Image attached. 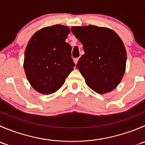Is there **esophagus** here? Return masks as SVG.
<instances>
[{
  "label": "esophagus",
  "instance_id": "1",
  "mask_svg": "<svg viewBox=\"0 0 145 145\" xmlns=\"http://www.w3.org/2000/svg\"><path fill=\"white\" fill-rule=\"evenodd\" d=\"M78 61V58H74V63H75V64H77Z\"/></svg>",
  "mask_w": 145,
  "mask_h": 145
}]
</instances>
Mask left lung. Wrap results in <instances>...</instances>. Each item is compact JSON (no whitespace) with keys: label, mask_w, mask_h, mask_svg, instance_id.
Segmentation results:
<instances>
[{"label":"left lung","mask_w":145,"mask_h":145,"mask_svg":"<svg viewBox=\"0 0 145 145\" xmlns=\"http://www.w3.org/2000/svg\"><path fill=\"white\" fill-rule=\"evenodd\" d=\"M71 32L83 45L85 54L76 64L90 88L105 94L116 88L123 77L126 50L121 38L106 27H72Z\"/></svg>","instance_id":"obj_1"}]
</instances>
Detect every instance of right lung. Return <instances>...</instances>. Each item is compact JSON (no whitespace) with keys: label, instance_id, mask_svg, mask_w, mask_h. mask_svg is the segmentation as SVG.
Wrapping results in <instances>:
<instances>
[{"label":"right lung","instance_id":"add662e5","mask_svg":"<svg viewBox=\"0 0 145 145\" xmlns=\"http://www.w3.org/2000/svg\"><path fill=\"white\" fill-rule=\"evenodd\" d=\"M68 27L56 24L42 28L33 35L24 53L26 76L34 90L50 95L59 90L75 64L71 47L65 40Z\"/></svg>","mask_w":145,"mask_h":145}]
</instances>
